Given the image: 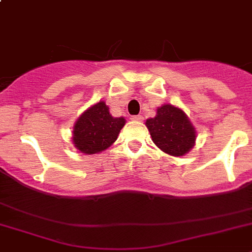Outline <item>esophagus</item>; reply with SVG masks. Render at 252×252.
Wrapping results in <instances>:
<instances>
[{
  "label": "esophagus",
  "instance_id": "esophagus-1",
  "mask_svg": "<svg viewBox=\"0 0 252 252\" xmlns=\"http://www.w3.org/2000/svg\"><path fill=\"white\" fill-rule=\"evenodd\" d=\"M131 121H135V122H142L143 121V117L142 115H133V117L130 118Z\"/></svg>",
  "mask_w": 252,
  "mask_h": 252
}]
</instances>
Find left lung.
Masks as SVG:
<instances>
[{"label": "left lung", "mask_w": 252, "mask_h": 252, "mask_svg": "<svg viewBox=\"0 0 252 252\" xmlns=\"http://www.w3.org/2000/svg\"><path fill=\"white\" fill-rule=\"evenodd\" d=\"M146 126L154 144L164 153L181 157L191 151L196 142V130L182 109L164 104L157 115L147 119Z\"/></svg>", "instance_id": "left-lung-1"}]
</instances>
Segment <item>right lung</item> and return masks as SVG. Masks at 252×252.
<instances>
[{"instance_id":"right-lung-1","label":"right lung","mask_w":252,"mask_h":252,"mask_svg":"<svg viewBox=\"0 0 252 252\" xmlns=\"http://www.w3.org/2000/svg\"><path fill=\"white\" fill-rule=\"evenodd\" d=\"M126 124L123 117L114 118L104 101L94 104L74 124L72 143L84 154L100 153L117 140Z\"/></svg>"}]
</instances>
